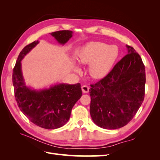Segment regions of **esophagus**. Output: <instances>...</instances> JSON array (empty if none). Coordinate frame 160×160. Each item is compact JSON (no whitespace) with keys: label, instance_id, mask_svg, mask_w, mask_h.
<instances>
[{"label":"esophagus","instance_id":"1","mask_svg":"<svg viewBox=\"0 0 160 160\" xmlns=\"http://www.w3.org/2000/svg\"><path fill=\"white\" fill-rule=\"evenodd\" d=\"M81 89H82V91H83V93H88L89 91V88L88 85H83L81 87Z\"/></svg>","mask_w":160,"mask_h":160}]
</instances>
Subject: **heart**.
<instances>
[{
    "label": "heart",
    "mask_w": 160,
    "mask_h": 160,
    "mask_svg": "<svg viewBox=\"0 0 160 160\" xmlns=\"http://www.w3.org/2000/svg\"><path fill=\"white\" fill-rule=\"evenodd\" d=\"M119 56L116 45H108L99 41H91L80 47L77 52L78 61L81 64H89V72L94 79H101L107 75ZM77 71L78 65L74 63Z\"/></svg>",
    "instance_id": "1"
}]
</instances>
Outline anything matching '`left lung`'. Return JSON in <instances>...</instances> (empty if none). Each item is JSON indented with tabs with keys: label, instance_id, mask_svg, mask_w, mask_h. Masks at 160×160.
<instances>
[{
	"label": "left lung",
	"instance_id": "8db88e82",
	"mask_svg": "<svg viewBox=\"0 0 160 160\" xmlns=\"http://www.w3.org/2000/svg\"><path fill=\"white\" fill-rule=\"evenodd\" d=\"M126 48L128 55L103 79L91 85L90 115L101 128L125 126L136 114L144 99L145 66L133 47L126 45Z\"/></svg>",
	"mask_w": 160,
	"mask_h": 160
}]
</instances>
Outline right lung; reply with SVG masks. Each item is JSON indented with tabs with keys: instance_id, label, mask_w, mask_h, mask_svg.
Instances as JSON below:
<instances>
[{
	"instance_id": "obj_1",
	"label": "right lung",
	"mask_w": 160,
	"mask_h": 160,
	"mask_svg": "<svg viewBox=\"0 0 160 160\" xmlns=\"http://www.w3.org/2000/svg\"><path fill=\"white\" fill-rule=\"evenodd\" d=\"M71 31L51 32L59 44L64 45L72 37ZM39 41L23 48L13 69L12 84L19 109L34 124L47 129L63 126L68 122L72 108L82 95L80 83H57L49 88L35 89L26 85L22 72L21 61Z\"/></svg>"
}]
</instances>
